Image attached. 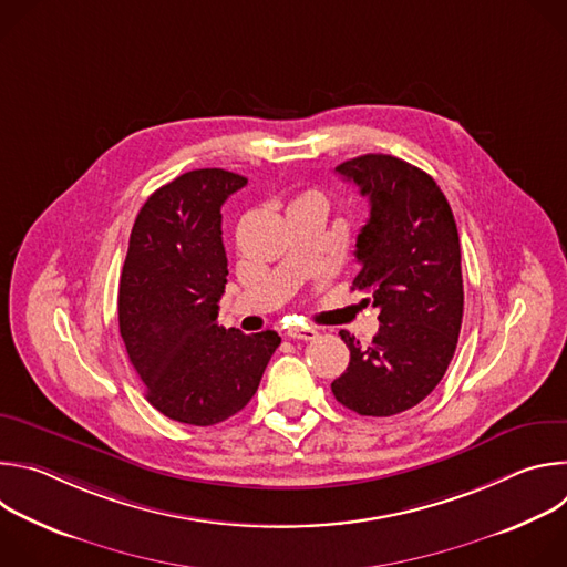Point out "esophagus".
I'll return each mask as SVG.
<instances>
[{"mask_svg": "<svg viewBox=\"0 0 567 567\" xmlns=\"http://www.w3.org/2000/svg\"><path fill=\"white\" fill-rule=\"evenodd\" d=\"M287 339H293V341H313L318 337V332L313 328H289L285 332Z\"/></svg>", "mask_w": 567, "mask_h": 567, "instance_id": "esophagus-1", "label": "esophagus"}]
</instances>
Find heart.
<instances>
[{
  "instance_id": "1",
  "label": "heart",
  "mask_w": 567,
  "mask_h": 567,
  "mask_svg": "<svg viewBox=\"0 0 567 567\" xmlns=\"http://www.w3.org/2000/svg\"><path fill=\"white\" fill-rule=\"evenodd\" d=\"M293 204H311V206H318V208L326 210L328 199L322 197V193H318V190H307V193H302Z\"/></svg>"
}]
</instances>
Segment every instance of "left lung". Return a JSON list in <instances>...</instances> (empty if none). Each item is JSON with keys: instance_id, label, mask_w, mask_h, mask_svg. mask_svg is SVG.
Here are the masks:
<instances>
[{"instance_id": "1", "label": "left lung", "mask_w": 567, "mask_h": 567, "mask_svg": "<svg viewBox=\"0 0 567 567\" xmlns=\"http://www.w3.org/2000/svg\"><path fill=\"white\" fill-rule=\"evenodd\" d=\"M337 173L370 199L357 235L361 265L352 289L379 307L368 348L341 332L350 365L332 381L346 409L390 417L426 399L442 381L462 328L460 237L451 206L431 175L390 154H363Z\"/></svg>"}]
</instances>
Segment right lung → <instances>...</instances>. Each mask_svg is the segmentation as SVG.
<instances>
[{
    "instance_id": "right-lung-1",
    "label": "right lung",
    "mask_w": 567,
    "mask_h": 567,
    "mask_svg": "<svg viewBox=\"0 0 567 567\" xmlns=\"http://www.w3.org/2000/svg\"><path fill=\"white\" fill-rule=\"evenodd\" d=\"M247 177L204 168L154 190L118 282V328L145 396L166 417L213 426L247 406L280 346L274 330L217 326L228 262L221 206Z\"/></svg>"
}]
</instances>
